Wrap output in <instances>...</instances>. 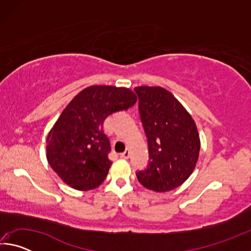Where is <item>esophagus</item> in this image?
I'll list each match as a JSON object with an SVG mask.
<instances>
[{"instance_id":"1","label":"esophagus","mask_w":251,"mask_h":251,"mask_svg":"<svg viewBox=\"0 0 251 251\" xmlns=\"http://www.w3.org/2000/svg\"><path fill=\"white\" fill-rule=\"evenodd\" d=\"M129 154H130L129 151H128V150H126L124 152H122V154H121L120 156L122 157V158H125V159H127V158H128V157H129Z\"/></svg>"}]
</instances>
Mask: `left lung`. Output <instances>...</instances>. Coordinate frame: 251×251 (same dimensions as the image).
Wrapping results in <instances>:
<instances>
[{"instance_id": "1", "label": "left lung", "mask_w": 251, "mask_h": 251, "mask_svg": "<svg viewBox=\"0 0 251 251\" xmlns=\"http://www.w3.org/2000/svg\"><path fill=\"white\" fill-rule=\"evenodd\" d=\"M134 90L150 151L147 168L136 176L148 189L169 192L188 179L196 166L201 151L196 124L165 88L138 86Z\"/></svg>"}]
</instances>
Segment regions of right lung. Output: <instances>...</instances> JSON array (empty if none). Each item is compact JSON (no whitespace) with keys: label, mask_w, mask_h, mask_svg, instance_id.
Here are the masks:
<instances>
[{"label":"right lung","mask_w":251,"mask_h":251,"mask_svg":"<svg viewBox=\"0 0 251 251\" xmlns=\"http://www.w3.org/2000/svg\"><path fill=\"white\" fill-rule=\"evenodd\" d=\"M136 100L129 88L94 85L70 101L46 139V158L63 181L77 190L94 189L104 181L112 166L104 121Z\"/></svg>","instance_id":"add662e5"}]
</instances>
